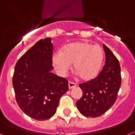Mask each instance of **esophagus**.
I'll use <instances>...</instances> for the list:
<instances>
[{
    "mask_svg": "<svg viewBox=\"0 0 135 135\" xmlns=\"http://www.w3.org/2000/svg\"><path fill=\"white\" fill-rule=\"evenodd\" d=\"M76 83H75L71 82V81H69V87L70 89H74L75 87H76Z\"/></svg>",
    "mask_w": 135,
    "mask_h": 135,
    "instance_id": "34e87169",
    "label": "esophagus"
}]
</instances>
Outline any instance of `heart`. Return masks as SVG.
Instances as JSON below:
<instances>
[{
  "label": "heart",
  "mask_w": 135,
  "mask_h": 135,
  "mask_svg": "<svg viewBox=\"0 0 135 135\" xmlns=\"http://www.w3.org/2000/svg\"><path fill=\"white\" fill-rule=\"evenodd\" d=\"M104 60V51L99 46L77 42L55 53L52 61L56 70L65 75L73 63L75 72L83 81H90L99 74Z\"/></svg>",
  "instance_id": "heart-1"
}]
</instances>
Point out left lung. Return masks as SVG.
<instances>
[{
	"label": "left lung",
	"instance_id": "obj_1",
	"mask_svg": "<svg viewBox=\"0 0 135 135\" xmlns=\"http://www.w3.org/2000/svg\"><path fill=\"white\" fill-rule=\"evenodd\" d=\"M103 46L105 61L101 72L93 79L79 84L83 96L76 105L86 117H98L106 112L116 102L121 85L118 60L105 45Z\"/></svg>",
	"mask_w": 135,
	"mask_h": 135
}]
</instances>
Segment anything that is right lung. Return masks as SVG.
<instances>
[{
    "label": "right lung",
    "mask_w": 135,
    "mask_h": 135,
    "mask_svg": "<svg viewBox=\"0 0 135 135\" xmlns=\"http://www.w3.org/2000/svg\"><path fill=\"white\" fill-rule=\"evenodd\" d=\"M51 40L48 37L36 42L18 60L13 73L17 103L25 114L37 120L54 116L60 97L69 90L67 79L51 73Z\"/></svg>",
    "instance_id": "obj_1"
}]
</instances>
